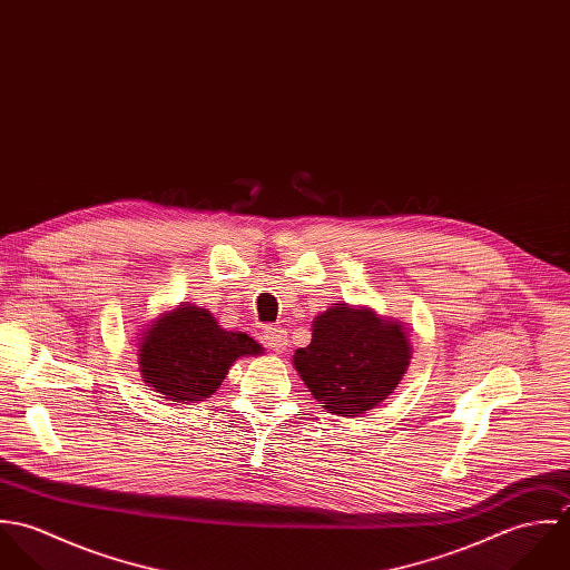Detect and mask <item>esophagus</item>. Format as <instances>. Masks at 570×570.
Instances as JSON below:
<instances>
[{
  "label": "esophagus",
  "instance_id": "34e87169",
  "mask_svg": "<svg viewBox=\"0 0 570 570\" xmlns=\"http://www.w3.org/2000/svg\"><path fill=\"white\" fill-rule=\"evenodd\" d=\"M263 342L267 348H272L274 353H285L287 351V331L281 326H265L263 331Z\"/></svg>",
  "mask_w": 570,
  "mask_h": 570
}]
</instances>
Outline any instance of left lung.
I'll list each match as a JSON object with an SVG mask.
<instances>
[{"label": "left lung", "mask_w": 570, "mask_h": 570, "mask_svg": "<svg viewBox=\"0 0 570 570\" xmlns=\"http://www.w3.org/2000/svg\"><path fill=\"white\" fill-rule=\"evenodd\" d=\"M412 360L406 326L371 307L333 303L292 362L309 393L340 416H362L395 393Z\"/></svg>", "instance_id": "obj_1"}]
</instances>
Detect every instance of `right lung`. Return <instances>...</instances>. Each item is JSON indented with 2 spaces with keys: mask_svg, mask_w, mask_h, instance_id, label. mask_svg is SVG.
<instances>
[{
  "mask_svg": "<svg viewBox=\"0 0 570 570\" xmlns=\"http://www.w3.org/2000/svg\"><path fill=\"white\" fill-rule=\"evenodd\" d=\"M138 368L164 402L202 404L217 393L230 366L265 348L242 331H226L208 309L179 303L140 331Z\"/></svg>",
  "mask_w": 570,
  "mask_h": 570,
  "instance_id": "obj_1",
  "label": "right lung"
}]
</instances>
